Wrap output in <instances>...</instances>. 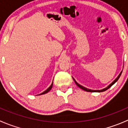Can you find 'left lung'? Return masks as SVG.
<instances>
[{
    "label": "left lung",
    "mask_w": 128,
    "mask_h": 128,
    "mask_svg": "<svg viewBox=\"0 0 128 128\" xmlns=\"http://www.w3.org/2000/svg\"><path fill=\"white\" fill-rule=\"evenodd\" d=\"M121 73H122V71H121V73L120 74L119 76H118V77H117V78H116V79L114 80L113 81V82H112V83L111 84H110L109 86H108V87H106V88H104V89H102V90H90V89H88V88H86V87H83V86H80V85H79V84H78V83H77V82H76V80H75L74 78H73V79H74V82H75V83H76V84L77 85V86H78V87H79V88H80L81 89H82V90H85V91H86V92H102L106 91V90H108V88H110V87H112V86H113V85L115 83V82H116V81L118 80V79H119L120 77V76H121Z\"/></svg>",
    "instance_id": "left-lung-1"
}]
</instances>
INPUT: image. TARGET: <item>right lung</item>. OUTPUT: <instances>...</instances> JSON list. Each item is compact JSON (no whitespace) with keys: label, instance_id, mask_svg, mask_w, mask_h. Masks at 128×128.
Wrapping results in <instances>:
<instances>
[{"label":"right lung","instance_id":"right-lung-1","mask_svg":"<svg viewBox=\"0 0 128 128\" xmlns=\"http://www.w3.org/2000/svg\"><path fill=\"white\" fill-rule=\"evenodd\" d=\"M52 83H53V82H52ZM52 84L51 85V86H50V87H49V88H48L47 90H46L44 92H43L42 93H41V94H39V95H42V94H46V93L48 92L49 91H50V90H51V89L52 88Z\"/></svg>","mask_w":128,"mask_h":128}]
</instances>
